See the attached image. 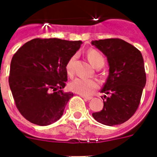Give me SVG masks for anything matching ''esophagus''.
I'll return each instance as SVG.
<instances>
[{
    "instance_id": "34e87169",
    "label": "esophagus",
    "mask_w": 157,
    "mask_h": 157,
    "mask_svg": "<svg viewBox=\"0 0 157 157\" xmlns=\"http://www.w3.org/2000/svg\"><path fill=\"white\" fill-rule=\"evenodd\" d=\"M82 97L83 99L86 100V101H90V100L93 98H91V97H85V96H82Z\"/></svg>"
}]
</instances>
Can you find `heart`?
Segmentation results:
<instances>
[{
  "instance_id": "1",
  "label": "heart",
  "mask_w": 157,
  "mask_h": 157,
  "mask_svg": "<svg viewBox=\"0 0 157 157\" xmlns=\"http://www.w3.org/2000/svg\"><path fill=\"white\" fill-rule=\"evenodd\" d=\"M87 57L91 64L94 67L102 66L105 63V59L102 54L95 49H91L87 52ZM75 56H73L69 59L66 64V71L69 75L73 74V63ZM69 87L72 91L78 93L82 96H90L94 90L99 87V82L98 80L93 78H85L78 77L71 82Z\"/></svg>"
}]
</instances>
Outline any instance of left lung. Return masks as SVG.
<instances>
[{
  "instance_id": "obj_1",
  "label": "left lung",
  "mask_w": 157,
  "mask_h": 157,
  "mask_svg": "<svg viewBox=\"0 0 157 157\" xmlns=\"http://www.w3.org/2000/svg\"><path fill=\"white\" fill-rule=\"evenodd\" d=\"M107 56L109 75L101 92L104 108L94 112L93 117L107 126L120 125L132 117L141 101L146 83L144 60L141 52L120 38L92 41Z\"/></svg>"
}]
</instances>
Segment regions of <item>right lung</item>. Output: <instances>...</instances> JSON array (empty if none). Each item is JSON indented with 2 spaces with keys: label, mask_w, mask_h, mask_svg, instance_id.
<instances>
[{
  "label": "right lung",
  "mask_w": 157,
  "mask_h": 157,
  "mask_svg": "<svg viewBox=\"0 0 157 157\" xmlns=\"http://www.w3.org/2000/svg\"><path fill=\"white\" fill-rule=\"evenodd\" d=\"M81 41L34 38L14 54L9 86L16 108L30 123L49 125L61 117L74 94L63 92L66 64L80 48Z\"/></svg>",
  "instance_id": "add662e5"
}]
</instances>
